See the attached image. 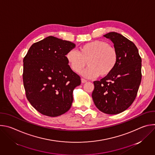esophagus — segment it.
Instances as JSON below:
<instances>
[{"label": "esophagus", "mask_w": 155, "mask_h": 155, "mask_svg": "<svg viewBox=\"0 0 155 155\" xmlns=\"http://www.w3.org/2000/svg\"><path fill=\"white\" fill-rule=\"evenodd\" d=\"M81 83H84L87 82V80H85V79H84V78H81Z\"/></svg>", "instance_id": "1"}]
</instances>
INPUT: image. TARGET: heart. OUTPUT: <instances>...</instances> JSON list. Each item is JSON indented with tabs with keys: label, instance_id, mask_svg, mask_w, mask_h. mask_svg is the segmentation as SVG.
I'll return each instance as SVG.
<instances>
[{
	"label": "heart",
	"instance_id": "heart-1",
	"mask_svg": "<svg viewBox=\"0 0 155 155\" xmlns=\"http://www.w3.org/2000/svg\"><path fill=\"white\" fill-rule=\"evenodd\" d=\"M71 69L80 72L86 65L88 67L81 73L87 78L99 75L105 77L115 69L118 61L117 50L104 40H94L81 46L78 51L69 50L65 55Z\"/></svg>",
	"mask_w": 155,
	"mask_h": 155
}]
</instances>
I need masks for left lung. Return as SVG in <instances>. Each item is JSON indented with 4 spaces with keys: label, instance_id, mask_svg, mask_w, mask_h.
Instances as JSON below:
<instances>
[{
    "label": "left lung",
    "instance_id": "1",
    "mask_svg": "<svg viewBox=\"0 0 155 155\" xmlns=\"http://www.w3.org/2000/svg\"><path fill=\"white\" fill-rule=\"evenodd\" d=\"M114 44L118 53L115 69L100 81H94L92 97L101 112L121 113L134 101L142 80V59L135 44L117 32L104 35Z\"/></svg>",
    "mask_w": 155,
    "mask_h": 155
}]
</instances>
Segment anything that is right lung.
Wrapping results in <instances>:
<instances>
[{"label": "right lung", "instance_id": "right-lung-1", "mask_svg": "<svg viewBox=\"0 0 155 155\" xmlns=\"http://www.w3.org/2000/svg\"><path fill=\"white\" fill-rule=\"evenodd\" d=\"M75 45L53 36L34 43L23 59L26 96L40 114L55 117L67 112L80 77L70 68L67 53Z\"/></svg>", "mask_w": 155, "mask_h": 155}]
</instances>
